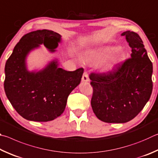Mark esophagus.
Listing matches in <instances>:
<instances>
[{"label": "esophagus", "mask_w": 158, "mask_h": 158, "mask_svg": "<svg viewBox=\"0 0 158 158\" xmlns=\"http://www.w3.org/2000/svg\"><path fill=\"white\" fill-rule=\"evenodd\" d=\"M82 82H89V76H88V74L87 72H85L83 73V76H82Z\"/></svg>", "instance_id": "esophagus-1"}]
</instances>
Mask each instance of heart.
I'll use <instances>...</instances> for the list:
<instances>
[{
  "label": "heart",
  "instance_id": "b5f03b06",
  "mask_svg": "<svg viewBox=\"0 0 158 158\" xmlns=\"http://www.w3.org/2000/svg\"><path fill=\"white\" fill-rule=\"evenodd\" d=\"M120 51V48L117 46H107L105 48H102L99 54H100L102 57L108 58L114 56L116 54H117Z\"/></svg>",
  "mask_w": 158,
  "mask_h": 158
}]
</instances>
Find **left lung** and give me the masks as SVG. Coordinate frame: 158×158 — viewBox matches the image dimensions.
Listing matches in <instances>:
<instances>
[{"instance_id": "obj_1", "label": "left lung", "mask_w": 158, "mask_h": 158, "mask_svg": "<svg viewBox=\"0 0 158 158\" xmlns=\"http://www.w3.org/2000/svg\"><path fill=\"white\" fill-rule=\"evenodd\" d=\"M132 48L131 58L117 64L107 74L91 73L93 87L91 105L98 119L123 123L134 118L150 99L153 64L142 39L130 30L123 32Z\"/></svg>"}]
</instances>
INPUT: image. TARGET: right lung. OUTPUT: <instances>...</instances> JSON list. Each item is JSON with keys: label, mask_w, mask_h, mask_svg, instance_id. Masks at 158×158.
<instances>
[{"label": "right lung", "mask_w": 158, "mask_h": 158, "mask_svg": "<svg viewBox=\"0 0 158 158\" xmlns=\"http://www.w3.org/2000/svg\"><path fill=\"white\" fill-rule=\"evenodd\" d=\"M48 30L25 35L15 46L5 66V94L14 108L29 121L54 120L64 111L69 95L81 83L84 69L67 71L55 58L40 70L29 71L27 57L43 45L53 53L62 39Z\"/></svg>", "instance_id": "right-lung-1"}]
</instances>
